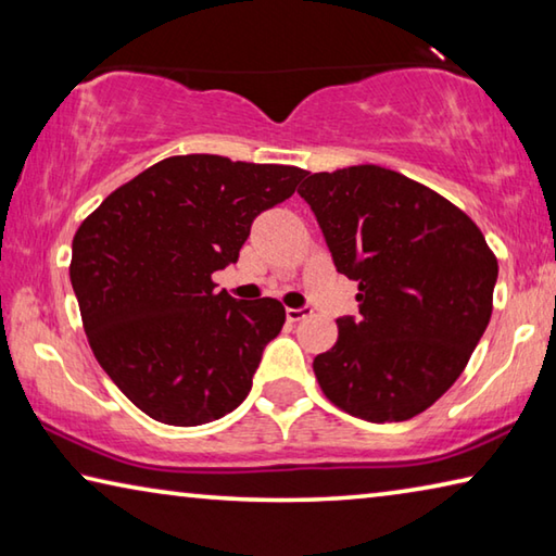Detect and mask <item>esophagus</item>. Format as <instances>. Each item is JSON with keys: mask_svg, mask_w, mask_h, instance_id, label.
I'll return each mask as SVG.
<instances>
[{"mask_svg": "<svg viewBox=\"0 0 556 556\" xmlns=\"http://www.w3.org/2000/svg\"><path fill=\"white\" fill-rule=\"evenodd\" d=\"M308 314H312V308L304 306V308H287V321L289 324H296L301 321V318H306Z\"/></svg>", "mask_w": 556, "mask_h": 556, "instance_id": "34e87169", "label": "esophagus"}]
</instances>
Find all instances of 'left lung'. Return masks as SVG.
I'll use <instances>...</instances> for the list:
<instances>
[{"mask_svg":"<svg viewBox=\"0 0 556 556\" xmlns=\"http://www.w3.org/2000/svg\"><path fill=\"white\" fill-rule=\"evenodd\" d=\"M336 269L357 281V316L314 357L316 380L357 419L429 409L468 365L493 314L497 260L468 215L392 168L308 174L299 188Z\"/></svg>","mask_w":556,"mask_h":556,"instance_id":"left-lung-1","label":"left lung"}]
</instances>
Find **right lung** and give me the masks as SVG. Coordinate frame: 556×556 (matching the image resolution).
I'll return each mask as SVG.
<instances>
[{
	"label": "right lung",
	"mask_w": 556,
	"mask_h": 556,
	"mask_svg": "<svg viewBox=\"0 0 556 556\" xmlns=\"http://www.w3.org/2000/svg\"><path fill=\"white\" fill-rule=\"evenodd\" d=\"M308 172L168 156L112 191L73 238L71 285L102 370L149 417L208 425L248 397L285 326L277 299L235 301L213 271L238 260L250 225Z\"/></svg>",
	"instance_id": "add662e5"
}]
</instances>
